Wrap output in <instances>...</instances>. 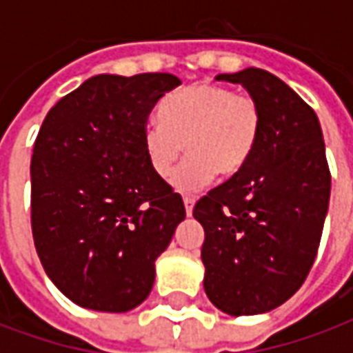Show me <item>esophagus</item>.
<instances>
[{
	"label": "esophagus",
	"instance_id": "34e87169",
	"mask_svg": "<svg viewBox=\"0 0 353 353\" xmlns=\"http://www.w3.org/2000/svg\"><path fill=\"white\" fill-rule=\"evenodd\" d=\"M183 204H185V214L192 215V208H194V199H192V196H183Z\"/></svg>",
	"mask_w": 353,
	"mask_h": 353
}]
</instances>
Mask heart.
Instances as JSON below:
<instances>
[{
	"instance_id": "obj_1",
	"label": "heart",
	"mask_w": 353,
	"mask_h": 353,
	"mask_svg": "<svg viewBox=\"0 0 353 353\" xmlns=\"http://www.w3.org/2000/svg\"><path fill=\"white\" fill-rule=\"evenodd\" d=\"M162 123H149L141 134L147 164L177 191H196L217 174L234 177L248 166L263 134V108L252 94L234 92L214 83H194L168 96Z\"/></svg>"
}]
</instances>
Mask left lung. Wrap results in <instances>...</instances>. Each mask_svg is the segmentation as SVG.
I'll use <instances>...</instances> for the list:
<instances>
[{"instance_id": "1", "label": "left lung", "mask_w": 353, "mask_h": 353, "mask_svg": "<svg viewBox=\"0 0 353 353\" xmlns=\"http://www.w3.org/2000/svg\"><path fill=\"white\" fill-rule=\"evenodd\" d=\"M263 108V134L238 176L194 204L204 227L208 299L225 314L253 316L280 306L303 285L318 255L331 172L314 109L272 73H221Z\"/></svg>"}]
</instances>
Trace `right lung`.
Listing matches in <instances>:
<instances>
[{
	"mask_svg": "<svg viewBox=\"0 0 353 353\" xmlns=\"http://www.w3.org/2000/svg\"><path fill=\"white\" fill-rule=\"evenodd\" d=\"M170 73L96 75L45 117L32 154V234L52 283L98 312L151 293L154 261L185 219L181 196L147 164L141 134Z\"/></svg>",
	"mask_w": 353,
	"mask_h": 353,
	"instance_id": "add662e5",
	"label": "right lung"
}]
</instances>
